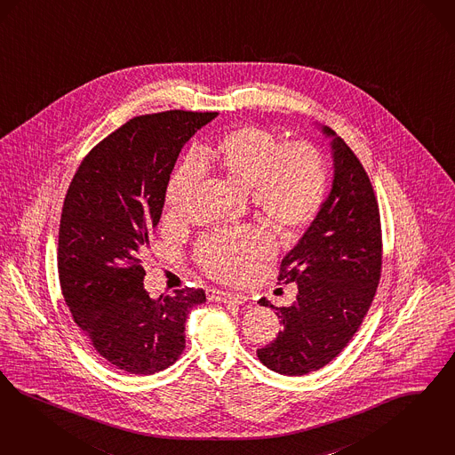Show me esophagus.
<instances>
[{"label": "esophagus", "mask_w": 455, "mask_h": 455, "mask_svg": "<svg viewBox=\"0 0 455 455\" xmlns=\"http://www.w3.org/2000/svg\"><path fill=\"white\" fill-rule=\"evenodd\" d=\"M207 297H209V300L220 303H244L248 300V297H244V295L224 291V290H209Z\"/></svg>", "instance_id": "34e87169"}]
</instances>
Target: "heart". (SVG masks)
<instances>
[{
	"mask_svg": "<svg viewBox=\"0 0 455 455\" xmlns=\"http://www.w3.org/2000/svg\"><path fill=\"white\" fill-rule=\"evenodd\" d=\"M203 169H218L248 188L252 205L282 231H299L319 214L327 192V167L317 147L308 141H283L265 126H243L222 136L197 155ZM188 158L170 179L167 207L177 214L199 177ZM275 241L267 228L246 226L205 235L196 248L201 268L220 280L246 278L254 265L271 256Z\"/></svg>",
	"mask_w": 455,
	"mask_h": 455,
	"instance_id": "1",
	"label": "heart"
}]
</instances>
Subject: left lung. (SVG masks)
<instances>
[{
	"label": "left lung",
	"mask_w": 455,
	"mask_h": 455,
	"mask_svg": "<svg viewBox=\"0 0 455 455\" xmlns=\"http://www.w3.org/2000/svg\"><path fill=\"white\" fill-rule=\"evenodd\" d=\"M334 182L329 199L280 265L278 280L299 295L276 310L282 332L256 354L275 372L302 376L329 364L349 344L370 310L381 278L379 207L370 177L347 143L331 128Z\"/></svg>",
	"instance_id": "8db88e82"
}]
</instances>
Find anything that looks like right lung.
<instances>
[{
    "instance_id": "1",
    "label": "right lung",
    "mask_w": 455,
    "mask_h": 455,
    "mask_svg": "<svg viewBox=\"0 0 455 455\" xmlns=\"http://www.w3.org/2000/svg\"><path fill=\"white\" fill-rule=\"evenodd\" d=\"M218 116L172 109L126 121L87 153L68 188L57 248L62 295L85 339L116 370L153 374L186 349L187 314L203 288L153 300L143 288L150 246L182 147Z\"/></svg>"
}]
</instances>
